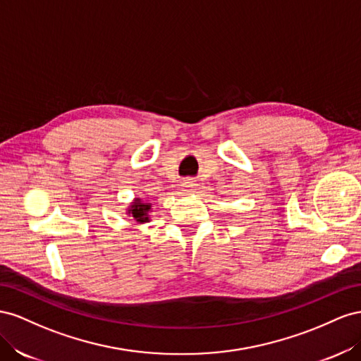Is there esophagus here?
Here are the masks:
<instances>
[{
    "label": "esophagus",
    "instance_id": "esophagus-1",
    "mask_svg": "<svg viewBox=\"0 0 361 361\" xmlns=\"http://www.w3.org/2000/svg\"><path fill=\"white\" fill-rule=\"evenodd\" d=\"M181 186L186 190H193L195 188H197V183H195V180H192V178H188L181 183Z\"/></svg>",
    "mask_w": 361,
    "mask_h": 361
}]
</instances>
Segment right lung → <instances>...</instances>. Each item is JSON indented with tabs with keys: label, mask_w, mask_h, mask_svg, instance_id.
Segmentation results:
<instances>
[{
	"label": "right lung",
	"mask_w": 361,
	"mask_h": 361,
	"mask_svg": "<svg viewBox=\"0 0 361 361\" xmlns=\"http://www.w3.org/2000/svg\"><path fill=\"white\" fill-rule=\"evenodd\" d=\"M149 210H151V205L148 202H143L139 198H136V201L133 202L131 207L128 209V214H131L139 224H143L149 221L148 218Z\"/></svg>",
	"instance_id": "right-lung-1"
}]
</instances>
